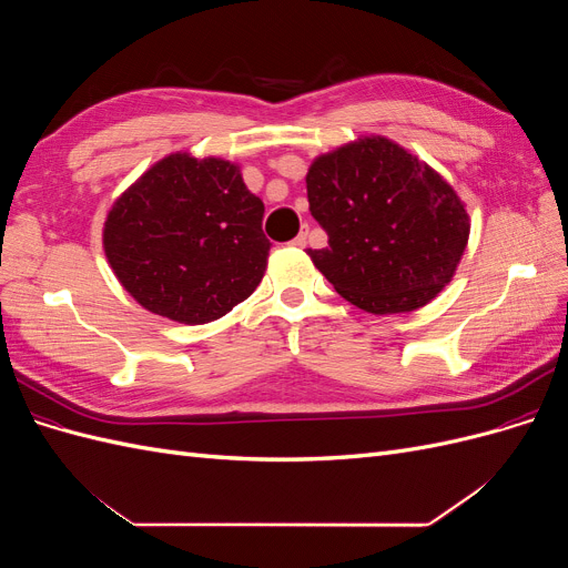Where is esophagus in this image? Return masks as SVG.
Segmentation results:
<instances>
[{
  "label": "esophagus",
  "mask_w": 568,
  "mask_h": 568,
  "mask_svg": "<svg viewBox=\"0 0 568 568\" xmlns=\"http://www.w3.org/2000/svg\"><path fill=\"white\" fill-rule=\"evenodd\" d=\"M307 244V225L301 230V234L294 239V246H298V248H303Z\"/></svg>",
  "instance_id": "34e87169"
}]
</instances>
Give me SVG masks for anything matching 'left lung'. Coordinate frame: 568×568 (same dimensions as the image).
<instances>
[{
	"instance_id": "1",
	"label": "left lung",
	"mask_w": 568,
	"mask_h": 568,
	"mask_svg": "<svg viewBox=\"0 0 568 568\" xmlns=\"http://www.w3.org/2000/svg\"><path fill=\"white\" fill-rule=\"evenodd\" d=\"M329 246L307 251L336 294L372 315L434 301L467 248L469 215L436 170L386 136L341 146L307 170Z\"/></svg>"
}]
</instances>
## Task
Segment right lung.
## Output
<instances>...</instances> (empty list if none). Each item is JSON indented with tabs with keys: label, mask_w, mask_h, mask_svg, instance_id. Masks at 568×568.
I'll use <instances>...</instances> for the list:
<instances>
[{
	"label": "right lung",
	"mask_w": 568,
	"mask_h": 568,
	"mask_svg": "<svg viewBox=\"0 0 568 568\" xmlns=\"http://www.w3.org/2000/svg\"><path fill=\"white\" fill-rule=\"evenodd\" d=\"M263 213L234 163L170 153L113 203L104 251L146 311L205 324L261 284L272 246Z\"/></svg>",
	"instance_id": "add662e5"
}]
</instances>
